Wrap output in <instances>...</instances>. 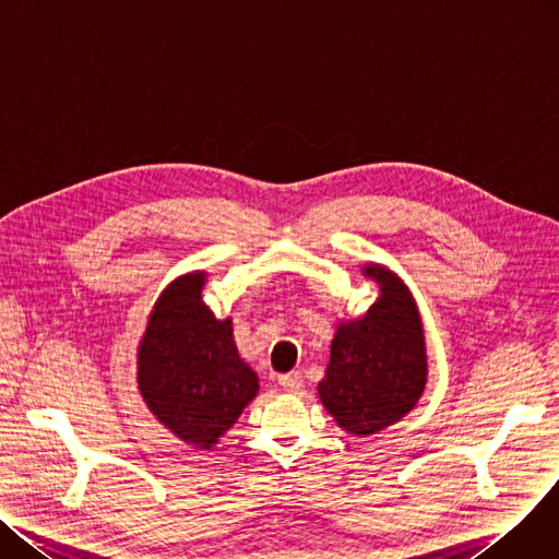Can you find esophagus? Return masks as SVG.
I'll list each match as a JSON object with an SVG mask.
<instances>
[{"label":"esophagus","instance_id":"1","mask_svg":"<svg viewBox=\"0 0 559 559\" xmlns=\"http://www.w3.org/2000/svg\"><path fill=\"white\" fill-rule=\"evenodd\" d=\"M280 385H282L286 392H295V390H300V385H302V377H300V372H288V374H282V377H280Z\"/></svg>","mask_w":559,"mask_h":559}]
</instances>
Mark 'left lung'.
Segmentation results:
<instances>
[{
	"label": "left lung",
	"mask_w": 559,
	"mask_h": 559,
	"mask_svg": "<svg viewBox=\"0 0 559 559\" xmlns=\"http://www.w3.org/2000/svg\"><path fill=\"white\" fill-rule=\"evenodd\" d=\"M360 271L381 295L364 318L338 324L318 395L343 431L368 438L415 408L429 364L408 286L379 264Z\"/></svg>",
	"instance_id": "left-lung-1"
}]
</instances>
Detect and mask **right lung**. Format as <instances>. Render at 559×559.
<instances>
[{
	"instance_id": "right-lung-1",
	"label": "right lung",
	"mask_w": 559,
	"mask_h": 559,
	"mask_svg": "<svg viewBox=\"0 0 559 559\" xmlns=\"http://www.w3.org/2000/svg\"><path fill=\"white\" fill-rule=\"evenodd\" d=\"M205 273L162 290L138 354L148 411L180 440L212 449L257 397L259 379L237 352L233 320H216L201 298Z\"/></svg>"
}]
</instances>
